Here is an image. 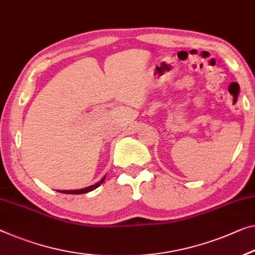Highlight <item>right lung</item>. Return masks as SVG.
Here are the masks:
<instances>
[{"mask_svg": "<svg viewBox=\"0 0 255 255\" xmlns=\"http://www.w3.org/2000/svg\"><path fill=\"white\" fill-rule=\"evenodd\" d=\"M105 179H106V175H105L103 179L100 180L99 182H97V183H95V185H92V186H89L87 188H83V189H77V190H57V191H58V193H62V194H73V195L85 194V193H89V191H91V190H95L96 188L99 187L101 183L105 181Z\"/></svg>", "mask_w": 255, "mask_h": 255, "instance_id": "add662e5", "label": "right lung"}]
</instances>
